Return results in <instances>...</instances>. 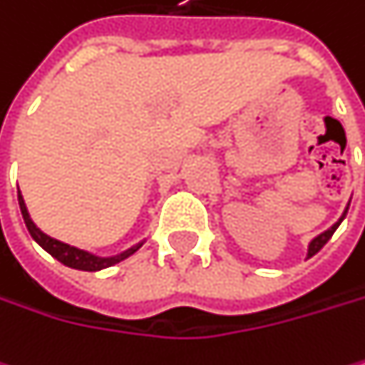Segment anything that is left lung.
<instances>
[{"label": "left lung", "mask_w": 365, "mask_h": 365, "mask_svg": "<svg viewBox=\"0 0 365 365\" xmlns=\"http://www.w3.org/2000/svg\"><path fill=\"white\" fill-rule=\"evenodd\" d=\"M346 212H349V207L344 210V214H342V218H340V220H337V222H335V225H333L331 229H327L324 233H320V236H316V238H314V240L309 242V251H307V257H312V255H316V253H318V251H320V249H322V247H324V245L329 242V238L333 236V231H335L337 227H340V222L344 220V216H346Z\"/></svg>", "instance_id": "left-lung-1"}]
</instances>
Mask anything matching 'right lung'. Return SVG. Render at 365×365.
<instances>
[{"instance_id":"obj_1","label":"right lung","mask_w":365,"mask_h":365,"mask_svg":"<svg viewBox=\"0 0 365 365\" xmlns=\"http://www.w3.org/2000/svg\"><path fill=\"white\" fill-rule=\"evenodd\" d=\"M19 207H21V214H23V220H25V227H28V231H30V236H32L49 255H53L58 262H62L64 266L75 268V270H88V272H95V270L114 266V264L127 259L129 255H134V253L143 247V242H140V245L132 247L129 251H125V253H120V255H116V257H97V255H91V253H86V251H82V249H75V247H71V245H64V242H60V240H53V238L47 236V233H43V231L32 222V218H30V214H28V207H25V203H23L21 192H19Z\"/></svg>"}]
</instances>
